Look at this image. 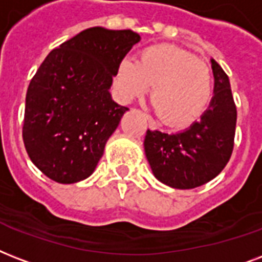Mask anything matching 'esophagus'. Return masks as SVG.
Segmentation results:
<instances>
[{"label":"esophagus","mask_w":262,"mask_h":262,"mask_svg":"<svg viewBox=\"0 0 262 262\" xmlns=\"http://www.w3.org/2000/svg\"><path fill=\"white\" fill-rule=\"evenodd\" d=\"M147 119H149V127H150V128H156V124H154V121L151 120L149 116H147Z\"/></svg>","instance_id":"obj_1"}]
</instances>
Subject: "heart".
<instances>
[{"label":"heart","mask_w":262,"mask_h":262,"mask_svg":"<svg viewBox=\"0 0 262 262\" xmlns=\"http://www.w3.org/2000/svg\"><path fill=\"white\" fill-rule=\"evenodd\" d=\"M113 84L124 102L150 90L153 108L169 125H186L204 113L213 93V75L204 61L172 45L142 50L137 61L119 62Z\"/></svg>","instance_id":"b5f03b06"}]
</instances>
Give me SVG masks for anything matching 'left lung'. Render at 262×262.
Listing matches in <instances>:
<instances>
[{"label":"left lung","mask_w":262,"mask_h":262,"mask_svg":"<svg viewBox=\"0 0 262 262\" xmlns=\"http://www.w3.org/2000/svg\"><path fill=\"white\" fill-rule=\"evenodd\" d=\"M213 98L201 119L176 134L146 131L145 153L154 176L169 187L187 190L214 179L234 149L236 106L230 79L214 61Z\"/></svg>","instance_id":"8db88e82"}]
</instances>
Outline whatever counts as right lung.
<instances>
[{
    "label": "right lung",
    "mask_w": 262,
    "mask_h": 262,
    "mask_svg": "<svg viewBox=\"0 0 262 262\" xmlns=\"http://www.w3.org/2000/svg\"><path fill=\"white\" fill-rule=\"evenodd\" d=\"M141 36L131 30L87 28L53 49L26 95L23 141L28 157L49 179H86L128 108L111 97L119 62Z\"/></svg>",
    "instance_id": "obj_1"
}]
</instances>
